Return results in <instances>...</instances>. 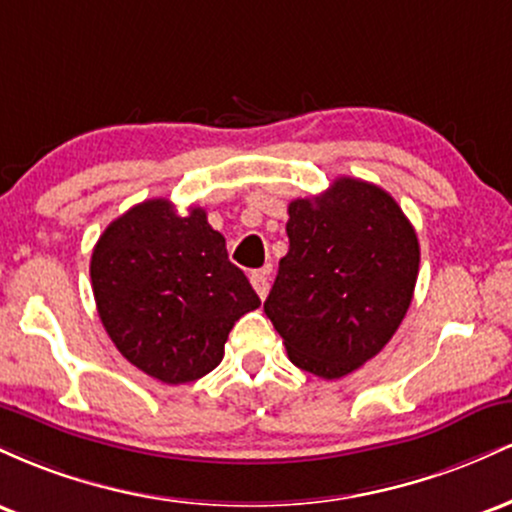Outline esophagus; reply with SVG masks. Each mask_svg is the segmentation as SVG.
<instances>
[{
    "label": "esophagus",
    "instance_id": "esophagus-1",
    "mask_svg": "<svg viewBox=\"0 0 512 512\" xmlns=\"http://www.w3.org/2000/svg\"><path fill=\"white\" fill-rule=\"evenodd\" d=\"M250 284L255 286L257 296L267 298V293H269V272H267V269H260V272H252L250 274Z\"/></svg>",
    "mask_w": 512,
    "mask_h": 512
}]
</instances>
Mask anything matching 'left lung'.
<instances>
[{
	"label": "left lung",
	"mask_w": 512,
	"mask_h": 512,
	"mask_svg": "<svg viewBox=\"0 0 512 512\" xmlns=\"http://www.w3.org/2000/svg\"><path fill=\"white\" fill-rule=\"evenodd\" d=\"M289 252L264 301L293 366L334 380L383 351L407 315L419 238L383 187L337 178L289 204Z\"/></svg>",
	"instance_id": "8db88e82"
}]
</instances>
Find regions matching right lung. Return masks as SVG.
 <instances>
[{
  "label": "right lung",
  "mask_w": 512,
  "mask_h": 512,
  "mask_svg": "<svg viewBox=\"0 0 512 512\" xmlns=\"http://www.w3.org/2000/svg\"><path fill=\"white\" fill-rule=\"evenodd\" d=\"M91 286L117 351L166 385L219 366L228 332L260 308L207 211L178 216L168 199H146L105 228L91 255Z\"/></svg>",
  "instance_id": "right-lung-1"
}]
</instances>
